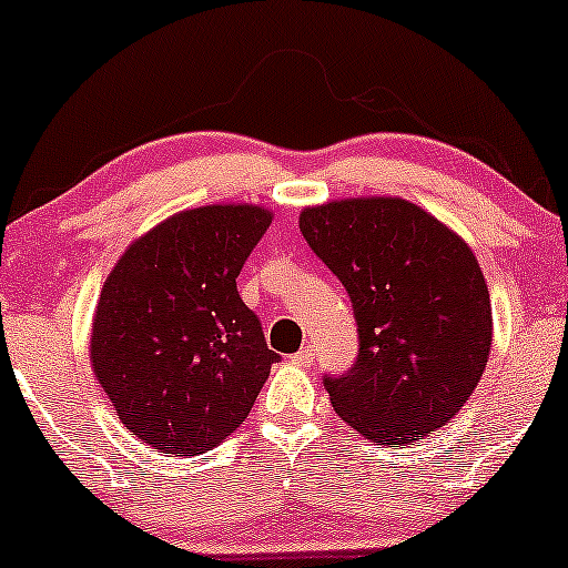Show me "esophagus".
Returning a JSON list of instances; mask_svg holds the SVG:
<instances>
[{
    "label": "esophagus",
    "instance_id": "34e87169",
    "mask_svg": "<svg viewBox=\"0 0 568 568\" xmlns=\"http://www.w3.org/2000/svg\"><path fill=\"white\" fill-rule=\"evenodd\" d=\"M293 362H296V365L310 367L312 362H314V349H312V346H304V349H298L296 354H293Z\"/></svg>",
    "mask_w": 568,
    "mask_h": 568
}]
</instances>
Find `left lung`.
I'll use <instances>...</instances> for the list:
<instances>
[{"mask_svg":"<svg viewBox=\"0 0 568 568\" xmlns=\"http://www.w3.org/2000/svg\"><path fill=\"white\" fill-rule=\"evenodd\" d=\"M298 227L344 283L357 320V362L325 378L338 418L399 447L453 420L491 346L489 288L468 243L426 209L386 195L306 206Z\"/></svg>","mask_w":568,"mask_h":568,"instance_id":"8db88e82","label":"left lung"}]
</instances>
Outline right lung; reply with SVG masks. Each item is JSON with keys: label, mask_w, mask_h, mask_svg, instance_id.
I'll use <instances>...</instances> for the list:
<instances>
[{"label": "right lung", "mask_w": 568, "mask_h": 568, "mask_svg": "<svg viewBox=\"0 0 568 568\" xmlns=\"http://www.w3.org/2000/svg\"><path fill=\"white\" fill-rule=\"evenodd\" d=\"M270 224L254 203L180 211L136 237L102 283L94 378L159 453L190 457L227 439L277 362L235 283Z\"/></svg>", "instance_id": "1"}]
</instances>
